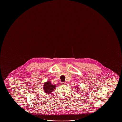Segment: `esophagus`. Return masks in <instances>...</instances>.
I'll list each match as a JSON object with an SVG mask.
<instances>
[{
  "label": "esophagus",
  "mask_w": 122,
  "mask_h": 122,
  "mask_svg": "<svg viewBox=\"0 0 122 122\" xmlns=\"http://www.w3.org/2000/svg\"><path fill=\"white\" fill-rule=\"evenodd\" d=\"M65 83H66V82H61V84L62 85H65Z\"/></svg>",
  "instance_id": "esophagus-1"
}]
</instances>
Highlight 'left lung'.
<instances>
[{
	"mask_svg": "<svg viewBox=\"0 0 122 122\" xmlns=\"http://www.w3.org/2000/svg\"><path fill=\"white\" fill-rule=\"evenodd\" d=\"M80 87H77V91H79V89H80Z\"/></svg>",
	"mask_w": 122,
	"mask_h": 122,
	"instance_id": "obj_1",
	"label": "left lung"
}]
</instances>
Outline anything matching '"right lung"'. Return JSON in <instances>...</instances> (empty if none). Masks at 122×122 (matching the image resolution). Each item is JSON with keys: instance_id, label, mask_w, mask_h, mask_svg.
Returning a JSON list of instances; mask_svg holds the SVG:
<instances>
[{"instance_id": "1", "label": "right lung", "mask_w": 122, "mask_h": 122, "mask_svg": "<svg viewBox=\"0 0 122 122\" xmlns=\"http://www.w3.org/2000/svg\"><path fill=\"white\" fill-rule=\"evenodd\" d=\"M56 87V85H53L51 82L49 80L44 83L43 88L45 93L50 94L53 91Z\"/></svg>"}]
</instances>
